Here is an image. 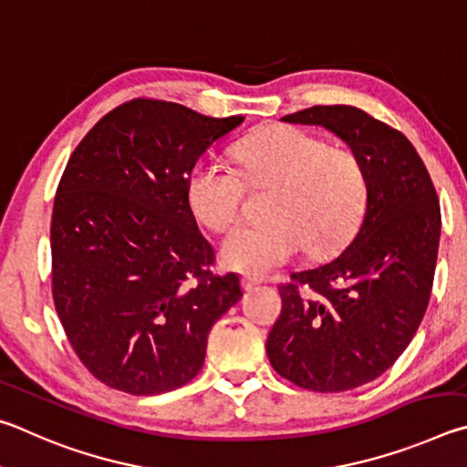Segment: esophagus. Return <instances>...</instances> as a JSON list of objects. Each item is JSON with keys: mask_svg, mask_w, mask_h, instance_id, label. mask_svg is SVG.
<instances>
[{"mask_svg": "<svg viewBox=\"0 0 467 467\" xmlns=\"http://www.w3.org/2000/svg\"><path fill=\"white\" fill-rule=\"evenodd\" d=\"M256 285H258V279H252V276H244V279H242V287L246 289V291L254 289Z\"/></svg>", "mask_w": 467, "mask_h": 467, "instance_id": "34e87169", "label": "esophagus"}]
</instances>
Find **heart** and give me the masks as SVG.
<instances>
[{"label":"heart","instance_id":"b5f03b06","mask_svg":"<svg viewBox=\"0 0 467 467\" xmlns=\"http://www.w3.org/2000/svg\"><path fill=\"white\" fill-rule=\"evenodd\" d=\"M238 170L199 160L188 171L186 202L201 225L223 232L238 219L250 186H273L263 223L234 227L221 242V263L246 275H266L301 250L312 258L337 252L363 215L367 180L348 150L328 147L296 127H273L235 147Z\"/></svg>","mask_w":467,"mask_h":467}]
</instances>
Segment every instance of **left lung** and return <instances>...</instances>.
<instances>
[{
    "label": "left lung",
    "instance_id": "8db88e82",
    "mask_svg": "<svg viewBox=\"0 0 467 467\" xmlns=\"http://www.w3.org/2000/svg\"><path fill=\"white\" fill-rule=\"evenodd\" d=\"M281 120L332 130L365 171L355 240L281 285L283 309L266 338L281 378L322 394L347 391L388 371L419 330L437 265L439 199L414 145L361 109L312 106Z\"/></svg>",
    "mask_w": 467,
    "mask_h": 467
}]
</instances>
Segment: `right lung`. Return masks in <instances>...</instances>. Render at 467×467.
Segmentation results:
<instances>
[{
    "label": "right lung",
    "mask_w": 467,
    "mask_h": 467,
    "mask_svg": "<svg viewBox=\"0 0 467 467\" xmlns=\"http://www.w3.org/2000/svg\"><path fill=\"white\" fill-rule=\"evenodd\" d=\"M242 122L137 98L71 153L53 204V299L79 361L109 388H182L244 296L238 275L209 271L215 252L186 202L196 160Z\"/></svg>",
    "instance_id": "1"
}]
</instances>
